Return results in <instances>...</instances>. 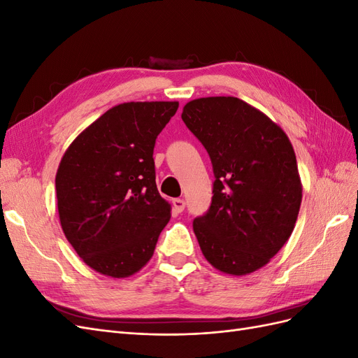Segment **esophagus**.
<instances>
[{"label":"esophagus","instance_id":"1","mask_svg":"<svg viewBox=\"0 0 358 358\" xmlns=\"http://www.w3.org/2000/svg\"><path fill=\"white\" fill-rule=\"evenodd\" d=\"M173 204V210H175L176 213H180L183 212V209H185V201H183L182 199H175L171 201Z\"/></svg>","mask_w":358,"mask_h":358}]
</instances>
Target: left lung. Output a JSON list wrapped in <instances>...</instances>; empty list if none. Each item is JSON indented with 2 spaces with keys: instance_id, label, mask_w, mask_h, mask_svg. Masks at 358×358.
Returning a JSON list of instances; mask_svg holds the SVG:
<instances>
[{
  "instance_id": "left-lung-1",
  "label": "left lung",
  "mask_w": 358,
  "mask_h": 358,
  "mask_svg": "<svg viewBox=\"0 0 358 358\" xmlns=\"http://www.w3.org/2000/svg\"><path fill=\"white\" fill-rule=\"evenodd\" d=\"M182 119L215 175L210 208L192 222L201 252L222 273H252L294 230L303 191L294 149L282 128L236 96L192 100Z\"/></svg>"
}]
</instances>
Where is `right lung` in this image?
Instances as JSON below:
<instances>
[{
	"instance_id": "right-lung-1",
	"label": "right lung",
	"mask_w": 358,
	"mask_h": 358,
	"mask_svg": "<svg viewBox=\"0 0 358 358\" xmlns=\"http://www.w3.org/2000/svg\"><path fill=\"white\" fill-rule=\"evenodd\" d=\"M178 101L117 104L73 140L55 178L62 231L95 272L137 273L154 255L171 206L155 183L154 146Z\"/></svg>"
}]
</instances>
